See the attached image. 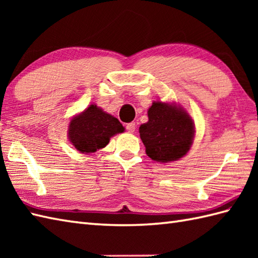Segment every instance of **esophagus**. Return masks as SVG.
I'll list each match as a JSON object with an SVG mask.
<instances>
[{"instance_id":"esophagus-1","label":"esophagus","mask_w":258,"mask_h":258,"mask_svg":"<svg viewBox=\"0 0 258 258\" xmlns=\"http://www.w3.org/2000/svg\"><path fill=\"white\" fill-rule=\"evenodd\" d=\"M126 130H127V132H128V133H134V132H135V130H136V125H135V123H134V122H132V123L126 124Z\"/></svg>"}]
</instances>
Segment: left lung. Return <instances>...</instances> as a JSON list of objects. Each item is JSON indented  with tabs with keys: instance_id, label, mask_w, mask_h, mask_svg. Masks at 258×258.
Listing matches in <instances>:
<instances>
[{
	"instance_id": "1",
	"label": "left lung",
	"mask_w": 258,
	"mask_h": 258,
	"mask_svg": "<svg viewBox=\"0 0 258 258\" xmlns=\"http://www.w3.org/2000/svg\"><path fill=\"white\" fill-rule=\"evenodd\" d=\"M149 122L140 126L141 140L153 161L169 163L186 155L194 141L195 124L175 103L154 101L147 111Z\"/></svg>"
}]
</instances>
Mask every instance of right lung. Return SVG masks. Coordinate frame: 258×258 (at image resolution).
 Listing matches in <instances>:
<instances>
[{
	"label": "right lung",
	"instance_id": "right-lung-1",
	"mask_svg": "<svg viewBox=\"0 0 258 258\" xmlns=\"http://www.w3.org/2000/svg\"><path fill=\"white\" fill-rule=\"evenodd\" d=\"M123 132V125L116 117L92 104L71 119L68 136L76 150L91 154L105 147L112 136Z\"/></svg>",
	"mask_w": 258,
	"mask_h": 258
}]
</instances>
